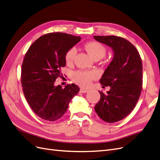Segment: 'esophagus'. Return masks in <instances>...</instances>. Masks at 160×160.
Wrapping results in <instances>:
<instances>
[{
	"label": "esophagus",
	"mask_w": 160,
	"mask_h": 160,
	"mask_svg": "<svg viewBox=\"0 0 160 160\" xmlns=\"http://www.w3.org/2000/svg\"><path fill=\"white\" fill-rule=\"evenodd\" d=\"M89 90L88 89H85V88H81V89H80V92L81 93H87V92H88Z\"/></svg>",
	"instance_id": "1"
}]
</instances>
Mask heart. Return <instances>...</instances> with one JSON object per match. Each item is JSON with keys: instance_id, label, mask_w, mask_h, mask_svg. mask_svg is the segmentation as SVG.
I'll use <instances>...</instances> for the list:
<instances>
[{"instance_id": "b5f03b06", "label": "heart", "mask_w": 160, "mask_h": 160, "mask_svg": "<svg viewBox=\"0 0 160 160\" xmlns=\"http://www.w3.org/2000/svg\"><path fill=\"white\" fill-rule=\"evenodd\" d=\"M86 50L89 54L93 58H102L106 53L105 47L97 41L89 42L85 45ZM77 55L76 48L72 47L67 52L65 55V61L67 64H71L73 62L75 56ZM97 73L94 71H78L74 72L72 75V79L77 84L82 86H88L92 79L97 77Z\"/></svg>"}]
</instances>
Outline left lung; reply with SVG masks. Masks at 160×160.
Here are the masks:
<instances>
[{
  "label": "left lung",
  "mask_w": 160,
  "mask_h": 160,
  "mask_svg": "<svg viewBox=\"0 0 160 160\" xmlns=\"http://www.w3.org/2000/svg\"><path fill=\"white\" fill-rule=\"evenodd\" d=\"M112 49L113 57L99 82L110 87L107 93L99 91L100 100L95 106L99 117L108 123L123 119L134 109L142 89V62L132 43L116 36H94Z\"/></svg>",
  "instance_id": "left-lung-1"
}]
</instances>
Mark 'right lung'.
<instances>
[{"label": "right lung", "instance_id": "1", "mask_svg": "<svg viewBox=\"0 0 160 160\" xmlns=\"http://www.w3.org/2000/svg\"><path fill=\"white\" fill-rule=\"evenodd\" d=\"M81 40L80 37L63 32H52L34 42L24 58L21 69L23 93L30 107L38 117L54 122L69 108L79 88L74 83L62 89L55 85L66 65L67 52Z\"/></svg>", "mask_w": 160, "mask_h": 160}]
</instances>
